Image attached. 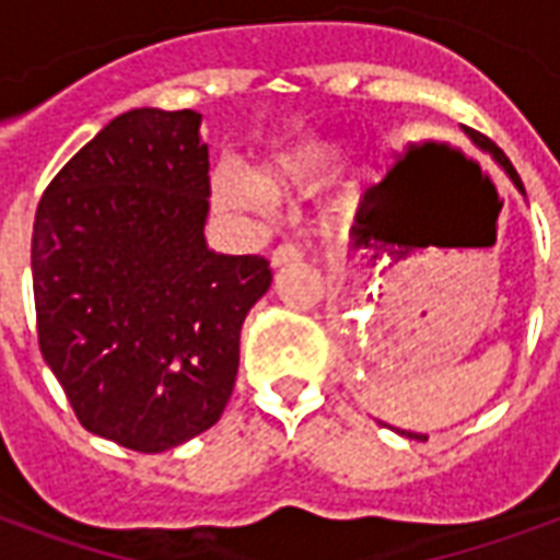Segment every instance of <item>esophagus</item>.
<instances>
[{"instance_id": "1", "label": "esophagus", "mask_w": 560, "mask_h": 560, "mask_svg": "<svg viewBox=\"0 0 560 560\" xmlns=\"http://www.w3.org/2000/svg\"><path fill=\"white\" fill-rule=\"evenodd\" d=\"M299 258H302V249H299V246L279 244V246H276V249H272L270 264H272V267H284V264L299 261Z\"/></svg>"}]
</instances>
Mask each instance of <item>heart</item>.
Segmentation results:
<instances>
[{
  "instance_id": "obj_1",
  "label": "heart",
  "mask_w": 560,
  "mask_h": 560,
  "mask_svg": "<svg viewBox=\"0 0 560 560\" xmlns=\"http://www.w3.org/2000/svg\"><path fill=\"white\" fill-rule=\"evenodd\" d=\"M337 160V153L328 151V148H299V151H290L284 156H279L276 162H270L267 168L258 171V183L264 188H288L296 186L302 179L314 177L323 168H328L331 162ZM214 194H218V200L229 209H244V211H255L264 206L261 191L249 183L246 177L235 174V171H218L214 174Z\"/></svg>"
}]
</instances>
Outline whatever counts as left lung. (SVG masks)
<instances>
[{"mask_svg":"<svg viewBox=\"0 0 560 560\" xmlns=\"http://www.w3.org/2000/svg\"><path fill=\"white\" fill-rule=\"evenodd\" d=\"M465 133H468V139H470V142H474V144H477L479 151L491 153V160H494L497 165H500V168L505 171V177L512 179V183H514V188H517V191H521V194H526V191H523V183H521V177H517V171H514V165H512V162H509V156H505V153L500 151V148H497L494 142H491V139H486V136H482V133H477V130H470V127H465ZM409 439H418V442H424L427 435H421V433H412V435H409Z\"/></svg>","mask_w":560,"mask_h":560,"instance_id":"1","label":"left lung"}]
</instances>
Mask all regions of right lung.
<instances>
[{"instance_id": "1", "label": "right lung", "mask_w": 560, "mask_h": 560, "mask_svg": "<svg viewBox=\"0 0 560 560\" xmlns=\"http://www.w3.org/2000/svg\"><path fill=\"white\" fill-rule=\"evenodd\" d=\"M200 113H121L48 183L31 237L39 351L90 433L162 453L223 416L261 255L206 244Z\"/></svg>"}]
</instances>
